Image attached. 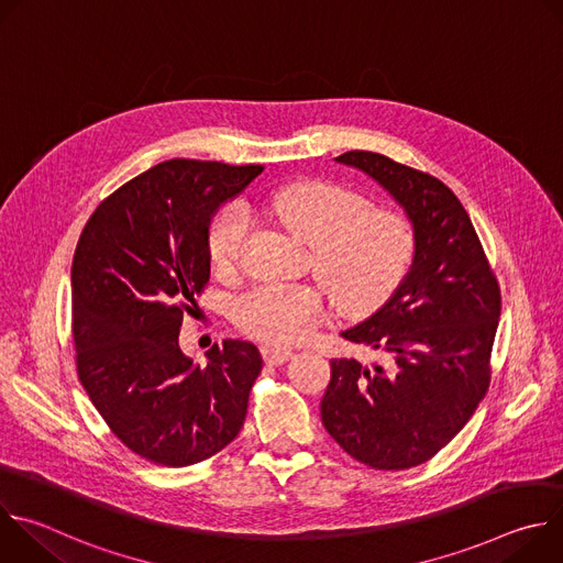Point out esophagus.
Returning a JSON list of instances; mask_svg holds the SVG:
<instances>
[{"label":"esophagus","mask_w":563,"mask_h":563,"mask_svg":"<svg viewBox=\"0 0 563 563\" xmlns=\"http://www.w3.org/2000/svg\"><path fill=\"white\" fill-rule=\"evenodd\" d=\"M291 356H294V352H291L289 347H278V345H265V347H263V358H265V363H269V365H283V363H287Z\"/></svg>","instance_id":"34e87169"}]
</instances>
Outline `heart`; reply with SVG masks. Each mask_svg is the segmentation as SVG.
<instances>
[{
  "instance_id": "obj_1",
  "label": "heart",
  "mask_w": 563,
  "mask_h": 563,
  "mask_svg": "<svg viewBox=\"0 0 563 563\" xmlns=\"http://www.w3.org/2000/svg\"><path fill=\"white\" fill-rule=\"evenodd\" d=\"M267 211L302 243L311 245V269L334 302L352 313L378 307L408 274L417 235L394 211H369L356 191L330 183H294L267 198ZM247 216L227 209L209 235L218 269L235 267L247 238ZM323 300L311 287L258 285L235 305L240 330L272 345L298 343L318 323Z\"/></svg>"
}]
</instances>
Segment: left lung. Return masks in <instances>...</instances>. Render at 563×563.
<instances>
[{"label":"left lung","mask_w":563,"mask_h":563,"mask_svg":"<svg viewBox=\"0 0 563 563\" xmlns=\"http://www.w3.org/2000/svg\"><path fill=\"white\" fill-rule=\"evenodd\" d=\"M334 159L404 209L417 252L391 296L341 332L383 354L387 365L334 358L320 419L356 461L406 470L445 448L486 396L499 285L470 216L441 180L372 151Z\"/></svg>","instance_id":"8db88e82"}]
</instances>
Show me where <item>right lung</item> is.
<instances>
[{"mask_svg": "<svg viewBox=\"0 0 563 563\" xmlns=\"http://www.w3.org/2000/svg\"><path fill=\"white\" fill-rule=\"evenodd\" d=\"M263 169L167 159L109 196L79 235L70 267L77 374L113 434L153 463L205 461L245 423L258 347L227 339L200 365L178 336L209 280L216 211Z\"/></svg>", "mask_w": 563, "mask_h": 563, "instance_id": "obj_1", "label": "right lung"}]
</instances>
